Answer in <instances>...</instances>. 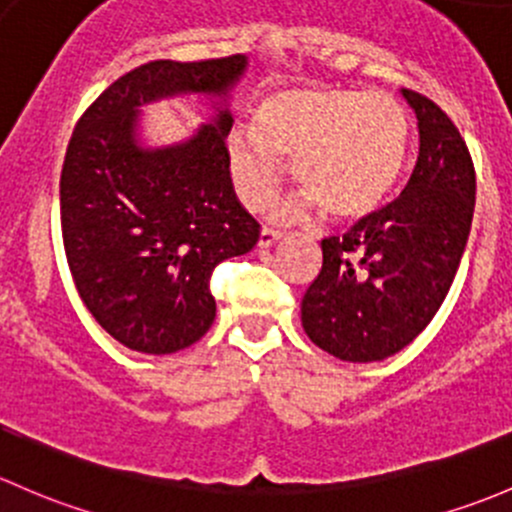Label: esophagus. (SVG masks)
I'll return each instance as SVG.
<instances>
[{
  "label": "esophagus",
  "mask_w": 512,
  "mask_h": 512,
  "mask_svg": "<svg viewBox=\"0 0 512 512\" xmlns=\"http://www.w3.org/2000/svg\"><path fill=\"white\" fill-rule=\"evenodd\" d=\"M281 236H283L281 229H271V226H263L261 234H258V246H271V244H276V241L281 239Z\"/></svg>",
  "instance_id": "obj_1"
}]
</instances>
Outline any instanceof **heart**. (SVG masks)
<instances>
[{
	"label": "heart",
	"instance_id": "obj_1",
	"mask_svg": "<svg viewBox=\"0 0 512 512\" xmlns=\"http://www.w3.org/2000/svg\"><path fill=\"white\" fill-rule=\"evenodd\" d=\"M412 123L387 93L286 88L266 96L249 133H231L229 167L249 207L276 194L281 167L328 217L357 219L377 209L407 165Z\"/></svg>",
	"mask_w": 512,
	"mask_h": 512
}]
</instances>
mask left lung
I'll list each match as a JSON object with an SVG mask.
<instances>
[{"mask_svg": "<svg viewBox=\"0 0 512 512\" xmlns=\"http://www.w3.org/2000/svg\"><path fill=\"white\" fill-rule=\"evenodd\" d=\"M419 120V157L394 202L320 241L323 266L300 320L320 350L377 362L407 347L444 303L471 234L476 170L453 120L402 88Z\"/></svg>", "mask_w": 512, "mask_h": 512, "instance_id": "8db88e82", "label": "left lung"}]
</instances>
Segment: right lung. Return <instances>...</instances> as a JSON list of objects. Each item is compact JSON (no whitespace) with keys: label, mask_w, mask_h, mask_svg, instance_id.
Here are the masks:
<instances>
[{"label":"right lung","mask_w":512,"mask_h":512,"mask_svg":"<svg viewBox=\"0 0 512 512\" xmlns=\"http://www.w3.org/2000/svg\"><path fill=\"white\" fill-rule=\"evenodd\" d=\"M246 56L150 61L110 83L78 118L61 170V234L73 283L100 328L125 347L170 355L214 323V268L254 249L258 221L229 177V110L192 140L142 150L150 100L226 96Z\"/></svg>","instance_id":"obj_1"}]
</instances>
